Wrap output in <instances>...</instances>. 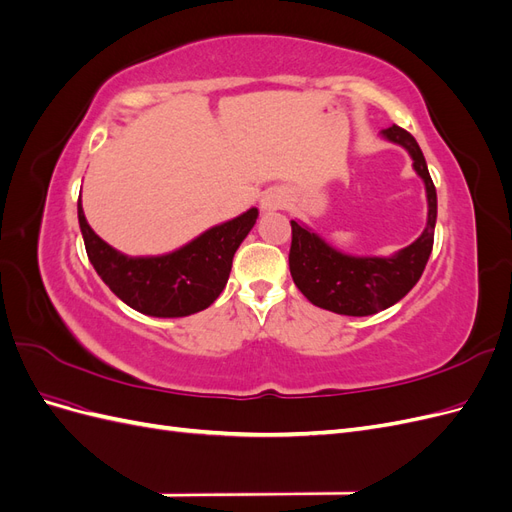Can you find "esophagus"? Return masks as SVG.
I'll return each instance as SVG.
<instances>
[{"instance_id": "esophagus-1", "label": "esophagus", "mask_w": 512, "mask_h": 512, "mask_svg": "<svg viewBox=\"0 0 512 512\" xmlns=\"http://www.w3.org/2000/svg\"><path fill=\"white\" fill-rule=\"evenodd\" d=\"M286 203H288L286 192L280 190V188H271V190H267L265 194H262L260 209L262 211H277V209L286 207Z\"/></svg>"}]
</instances>
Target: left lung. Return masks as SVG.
<instances>
[{"mask_svg":"<svg viewBox=\"0 0 512 512\" xmlns=\"http://www.w3.org/2000/svg\"><path fill=\"white\" fill-rule=\"evenodd\" d=\"M382 138L408 151L412 168L425 183L427 224L410 245L391 256H354L337 250L318 232L292 220L290 275L307 301L342 316H371L395 305L421 280L433 247L438 196L427 162L414 136L399 126L380 132Z\"/></svg>","mask_w":512,"mask_h":512,"instance_id":"1","label":"left lung"}]
</instances>
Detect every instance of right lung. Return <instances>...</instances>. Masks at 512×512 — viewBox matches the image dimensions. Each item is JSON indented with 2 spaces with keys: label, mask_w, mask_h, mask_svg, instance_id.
<instances>
[{
  "label": "right lung",
  "mask_w": 512,
  "mask_h": 512,
  "mask_svg": "<svg viewBox=\"0 0 512 512\" xmlns=\"http://www.w3.org/2000/svg\"><path fill=\"white\" fill-rule=\"evenodd\" d=\"M256 218L258 209L252 207L168 254L128 256L96 235L79 198V224L89 262L123 303L153 318L190 316L218 299L228 282L232 256Z\"/></svg>",
  "instance_id": "add662e5"
}]
</instances>
